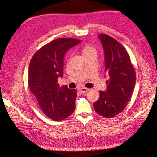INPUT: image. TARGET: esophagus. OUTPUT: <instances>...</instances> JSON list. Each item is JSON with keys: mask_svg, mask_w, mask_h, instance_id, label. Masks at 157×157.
<instances>
[{"mask_svg": "<svg viewBox=\"0 0 157 157\" xmlns=\"http://www.w3.org/2000/svg\"><path fill=\"white\" fill-rule=\"evenodd\" d=\"M89 88H82L79 89V91H80L82 93H85V92H88L89 91Z\"/></svg>", "mask_w": 157, "mask_h": 157, "instance_id": "esophagus-1", "label": "esophagus"}]
</instances>
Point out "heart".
Segmentation results:
<instances>
[{
    "mask_svg": "<svg viewBox=\"0 0 157 157\" xmlns=\"http://www.w3.org/2000/svg\"><path fill=\"white\" fill-rule=\"evenodd\" d=\"M92 52H96V49L94 47H93L91 45H86L84 46V48L82 49V54L84 55L86 54H88V53Z\"/></svg>",
    "mask_w": 157,
    "mask_h": 157,
    "instance_id": "b5f03b06",
    "label": "heart"
}]
</instances>
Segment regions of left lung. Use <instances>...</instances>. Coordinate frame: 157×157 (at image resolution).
<instances>
[{"instance_id": "1", "label": "left lung", "mask_w": 157, "mask_h": 157, "mask_svg": "<svg viewBox=\"0 0 157 157\" xmlns=\"http://www.w3.org/2000/svg\"><path fill=\"white\" fill-rule=\"evenodd\" d=\"M105 52V70L109 76L107 89L100 91L94 102L96 112L106 118L121 113L132 97L136 84V72L129 55L122 44L105 34L98 35Z\"/></svg>"}]
</instances>
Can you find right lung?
Here are the masks:
<instances>
[{
	"label": "right lung",
	"instance_id": "right-lung-1",
	"mask_svg": "<svg viewBox=\"0 0 157 157\" xmlns=\"http://www.w3.org/2000/svg\"><path fill=\"white\" fill-rule=\"evenodd\" d=\"M81 40L59 38L43 46L32 56L28 71V86L44 115L53 121L68 117L75 108L77 90L60 87L66 52Z\"/></svg>",
	"mask_w": 157,
	"mask_h": 157
}]
</instances>
